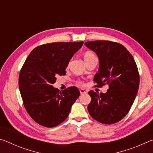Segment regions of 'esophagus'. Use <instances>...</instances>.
<instances>
[{
    "label": "esophagus",
    "instance_id": "34e87169",
    "mask_svg": "<svg viewBox=\"0 0 153 153\" xmlns=\"http://www.w3.org/2000/svg\"><path fill=\"white\" fill-rule=\"evenodd\" d=\"M79 92H80V94H86V93L87 92L86 90H84V89H80L79 90Z\"/></svg>",
    "mask_w": 153,
    "mask_h": 153
}]
</instances>
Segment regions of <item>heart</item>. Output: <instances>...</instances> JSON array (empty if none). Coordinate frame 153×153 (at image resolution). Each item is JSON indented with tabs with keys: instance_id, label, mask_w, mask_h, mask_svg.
<instances>
[{
	"instance_id": "b5f03b06",
	"label": "heart",
	"mask_w": 153,
	"mask_h": 153,
	"mask_svg": "<svg viewBox=\"0 0 153 153\" xmlns=\"http://www.w3.org/2000/svg\"><path fill=\"white\" fill-rule=\"evenodd\" d=\"M96 57H97V56H95L94 54L92 53V52H90V51H87L84 54V59L85 62H86V63H87V62H88L90 60H92V59L96 58ZM76 83L77 84L80 85V86H82V85H84V82L81 81V80H77Z\"/></svg>"
}]
</instances>
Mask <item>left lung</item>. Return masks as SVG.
<instances>
[{
	"label": "left lung",
	"mask_w": 153,
	"mask_h": 153,
	"mask_svg": "<svg viewBox=\"0 0 153 153\" xmlns=\"http://www.w3.org/2000/svg\"><path fill=\"white\" fill-rule=\"evenodd\" d=\"M99 59V69L95 74V87L106 84L108 89L100 94L90 90L88 106L90 116L104 124L121 121L130 110L138 92L140 76L134 57L120 43L108 40L85 42Z\"/></svg>",
	"instance_id": "left-lung-1"
}]
</instances>
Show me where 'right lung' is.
Returning a JSON list of instances; mask_svg holds the SVG:
<instances>
[{
  "label": "right lung",
  "instance_id": "right-lung-1",
  "mask_svg": "<svg viewBox=\"0 0 153 153\" xmlns=\"http://www.w3.org/2000/svg\"><path fill=\"white\" fill-rule=\"evenodd\" d=\"M84 42H53L31 52L20 70L19 88L24 107L36 123L46 128L59 125L68 117L80 95L76 86L59 91L55 88L58 76L65 69Z\"/></svg>",
  "mask_w": 153,
  "mask_h": 153
}]
</instances>
